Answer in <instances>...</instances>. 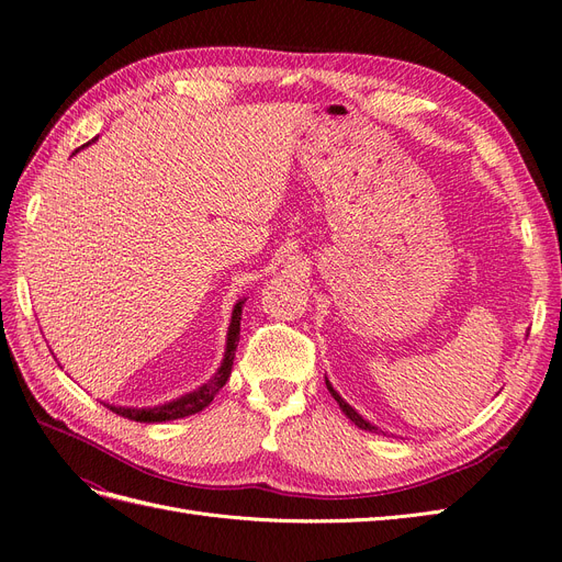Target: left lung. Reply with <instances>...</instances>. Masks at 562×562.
I'll list each match as a JSON object with an SVG mask.
<instances>
[{
    "label": "left lung",
    "instance_id": "left-lung-1",
    "mask_svg": "<svg viewBox=\"0 0 562 562\" xmlns=\"http://www.w3.org/2000/svg\"><path fill=\"white\" fill-rule=\"evenodd\" d=\"M326 386H328V391H330V396H334V398L338 401L340 409H342V412L347 414V419H349L351 424H355V426H359L361 430H368V432H384V430H382V428H378L375 424H370L368 419H363V417H361V414H359V412H357L355 407H351V405H349V403H347V401H345V398L340 396V393H338V391L334 389V384H330L328 380H326ZM384 435H386V432H384Z\"/></svg>",
    "mask_w": 562,
    "mask_h": 562
}]
</instances>
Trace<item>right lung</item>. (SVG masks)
Masks as SVG:
<instances>
[{
	"label": "right lung",
	"mask_w": 562,
	"mask_h": 562,
	"mask_svg": "<svg viewBox=\"0 0 562 562\" xmlns=\"http://www.w3.org/2000/svg\"><path fill=\"white\" fill-rule=\"evenodd\" d=\"M97 138H92L90 143H94ZM86 143V145H90ZM86 145H80L78 150L86 148ZM76 150V153H78ZM243 305L245 299H240L234 305V313H232V322H228V330H226V345H224V359L217 368L215 375L207 380L205 384H201L199 389L184 393L180 398H173L164 405H155V407H122V405H111V403H103V407H109L111 412L120 414L124 419H132V422H140V424H161V422H173V419H182V417H190V414L201 412L203 407H207L213 403V398L217 396V391L226 384V380L232 378V368H234V359H236V347L240 340V319H243Z\"/></svg>",
	"instance_id": "add662e5"
}]
</instances>
